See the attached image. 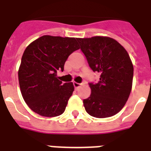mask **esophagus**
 <instances>
[{
	"instance_id": "1",
	"label": "esophagus",
	"mask_w": 151,
	"mask_h": 151,
	"mask_svg": "<svg viewBox=\"0 0 151 151\" xmlns=\"http://www.w3.org/2000/svg\"><path fill=\"white\" fill-rule=\"evenodd\" d=\"M81 84H79V83H77V82H73V86H74V88L75 89H78V88L80 87Z\"/></svg>"
}]
</instances>
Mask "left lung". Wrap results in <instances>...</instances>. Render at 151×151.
Wrapping results in <instances>:
<instances>
[{
  "mask_svg": "<svg viewBox=\"0 0 151 151\" xmlns=\"http://www.w3.org/2000/svg\"><path fill=\"white\" fill-rule=\"evenodd\" d=\"M81 50L93 72L100 73L99 82L89 83L91 95L83 100L92 117L114 116L124 107L132 90L133 65L127 51L108 37L78 38Z\"/></svg>",
  "mask_w": 151,
  "mask_h": 151,
  "instance_id": "1",
  "label": "left lung"
}]
</instances>
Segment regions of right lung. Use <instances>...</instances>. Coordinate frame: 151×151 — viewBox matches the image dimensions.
<instances>
[{"label":"right lung","instance_id":"right-lung-1","mask_svg":"<svg viewBox=\"0 0 151 151\" xmlns=\"http://www.w3.org/2000/svg\"><path fill=\"white\" fill-rule=\"evenodd\" d=\"M78 38L45 35L25 49L19 69L20 91L28 106L44 117L65 111L74 87L63 83L57 71H63L69 55L79 49Z\"/></svg>","mask_w":151,"mask_h":151}]
</instances>
